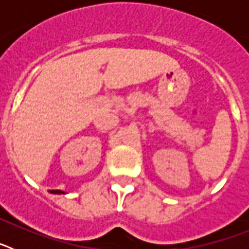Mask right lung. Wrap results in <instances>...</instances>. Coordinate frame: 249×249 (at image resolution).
<instances>
[{"mask_svg":"<svg viewBox=\"0 0 249 249\" xmlns=\"http://www.w3.org/2000/svg\"><path fill=\"white\" fill-rule=\"evenodd\" d=\"M53 193H63L62 191H53Z\"/></svg>","mask_w":249,"mask_h":249,"instance_id":"right-lung-1","label":"right lung"}]
</instances>
